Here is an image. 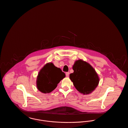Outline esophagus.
<instances>
[{
	"instance_id": "34e87169",
	"label": "esophagus",
	"mask_w": 128,
	"mask_h": 128,
	"mask_svg": "<svg viewBox=\"0 0 128 128\" xmlns=\"http://www.w3.org/2000/svg\"><path fill=\"white\" fill-rule=\"evenodd\" d=\"M69 74H70L69 72H66V77H69Z\"/></svg>"
}]
</instances>
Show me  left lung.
I'll return each mask as SVG.
<instances>
[{"label": "left lung", "instance_id": "1", "mask_svg": "<svg viewBox=\"0 0 128 128\" xmlns=\"http://www.w3.org/2000/svg\"><path fill=\"white\" fill-rule=\"evenodd\" d=\"M74 72L69 77L75 88L81 94L88 95L98 86L100 78L94 68L88 62L79 59L73 66Z\"/></svg>", "mask_w": 128, "mask_h": 128}]
</instances>
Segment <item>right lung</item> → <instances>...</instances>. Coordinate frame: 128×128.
Instances as JSON below:
<instances>
[{"mask_svg":"<svg viewBox=\"0 0 128 128\" xmlns=\"http://www.w3.org/2000/svg\"><path fill=\"white\" fill-rule=\"evenodd\" d=\"M65 77V74L53 63H46L39 71L36 79V87L41 92L47 94L51 92L58 84Z\"/></svg>","mask_w":128,"mask_h":128,"instance_id":"1","label":"right lung"}]
</instances>
